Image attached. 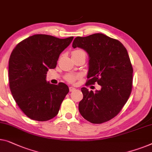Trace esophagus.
<instances>
[{
    "label": "esophagus",
    "mask_w": 152,
    "mask_h": 152,
    "mask_svg": "<svg viewBox=\"0 0 152 152\" xmlns=\"http://www.w3.org/2000/svg\"><path fill=\"white\" fill-rule=\"evenodd\" d=\"M75 90V88L72 87V86L69 87V91H70V92H72V91H74Z\"/></svg>",
    "instance_id": "1"
}]
</instances>
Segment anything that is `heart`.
I'll list each match as a JSON object with an SVG mask.
<instances>
[{
  "mask_svg": "<svg viewBox=\"0 0 152 152\" xmlns=\"http://www.w3.org/2000/svg\"><path fill=\"white\" fill-rule=\"evenodd\" d=\"M81 53H84V52H83V50H80V49L75 50L72 52V56H76V55ZM79 78H80V75H75V74H72V73L67 74L64 77L65 80L68 81L69 83H74L75 81Z\"/></svg>",
  "mask_w": 152,
  "mask_h": 152,
  "instance_id": "obj_1",
  "label": "heart"
}]
</instances>
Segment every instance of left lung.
Wrapping results in <instances>:
<instances>
[{
	"instance_id": "8db88e82",
	"label": "left lung",
	"mask_w": 152,
	"mask_h": 152,
	"mask_svg": "<svg viewBox=\"0 0 152 152\" xmlns=\"http://www.w3.org/2000/svg\"><path fill=\"white\" fill-rule=\"evenodd\" d=\"M72 47L81 48L89 55L86 86L97 83L102 86L95 92L81 89V115L92 124L108 121L120 113L132 90L133 68L127 49L120 41L102 34L77 37Z\"/></svg>"
}]
</instances>
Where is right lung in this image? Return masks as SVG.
<instances>
[{
  "instance_id": "1",
  "label": "right lung",
  "mask_w": 152,
  "mask_h": 152,
  "mask_svg": "<svg viewBox=\"0 0 152 152\" xmlns=\"http://www.w3.org/2000/svg\"><path fill=\"white\" fill-rule=\"evenodd\" d=\"M72 39V36L60 39L36 34L13 49L9 60L10 88L20 109L31 119L46 121L58 114L69 88L62 82L50 84L46 77Z\"/></svg>"
}]
</instances>
